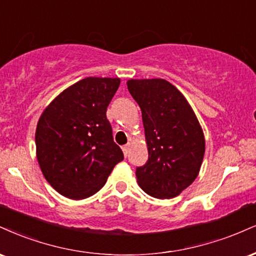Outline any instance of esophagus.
I'll return each mask as SVG.
<instances>
[{"label": "esophagus", "instance_id": "1", "mask_svg": "<svg viewBox=\"0 0 256 256\" xmlns=\"http://www.w3.org/2000/svg\"><path fill=\"white\" fill-rule=\"evenodd\" d=\"M122 152H124V155H125V156H128V149H130V144H126V146H122Z\"/></svg>", "mask_w": 256, "mask_h": 256}]
</instances>
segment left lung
Segmentation results:
<instances>
[{
    "mask_svg": "<svg viewBox=\"0 0 256 256\" xmlns=\"http://www.w3.org/2000/svg\"><path fill=\"white\" fill-rule=\"evenodd\" d=\"M142 110L149 158L136 170L137 182L149 196H178L198 176L205 137L187 98L163 78L126 82Z\"/></svg>",
    "mask_w": 256,
    "mask_h": 256,
    "instance_id": "left-lung-1",
    "label": "left lung"
}]
</instances>
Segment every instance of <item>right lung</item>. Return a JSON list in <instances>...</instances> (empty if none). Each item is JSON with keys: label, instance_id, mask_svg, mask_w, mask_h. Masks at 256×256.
Wrapping results in <instances>:
<instances>
[{"label": "right lung", "instance_id": "right-lung-1", "mask_svg": "<svg viewBox=\"0 0 256 256\" xmlns=\"http://www.w3.org/2000/svg\"><path fill=\"white\" fill-rule=\"evenodd\" d=\"M119 84V78H86L42 110L36 130V160L60 194L74 200L92 196L124 158L106 118Z\"/></svg>", "mask_w": 256, "mask_h": 256}]
</instances>
